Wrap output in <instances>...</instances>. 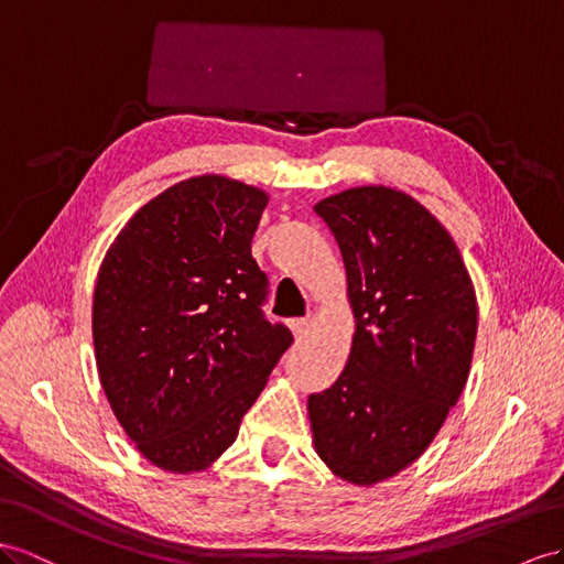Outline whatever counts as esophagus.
<instances>
[{
    "label": "esophagus",
    "instance_id": "1",
    "mask_svg": "<svg viewBox=\"0 0 564 564\" xmlns=\"http://www.w3.org/2000/svg\"><path fill=\"white\" fill-rule=\"evenodd\" d=\"M310 319H293L291 322V330H293V336H295V340H302L307 336V330H310Z\"/></svg>",
    "mask_w": 564,
    "mask_h": 564
}]
</instances>
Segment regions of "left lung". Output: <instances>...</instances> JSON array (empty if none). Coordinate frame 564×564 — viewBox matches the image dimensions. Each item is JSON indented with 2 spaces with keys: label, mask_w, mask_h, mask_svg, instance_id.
I'll return each mask as SVG.
<instances>
[{
  "label": "left lung",
  "mask_w": 564,
  "mask_h": 564,
  "mask_svg": "<svg viewBox=\"0 0 564 564\" xmlns=\"http://www.w3.org/2000/svg\"><path fill=\"white\" fill-rule=\"evenodd\" d=\"M314 212L340 248L355 314L348 365L307 400L314 451L343 481L373 486L410 467L457 405L476 295L455 240L408 193L350 187Z\"/></svg>",
  "instance_id": "obj_1"
}]
</instances>
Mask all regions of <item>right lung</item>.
<instances>
[{"label":"right lung","instance_id":"1","mask_svg":"<svg viewBox=\"0 0 564 564\" xmlns=\"http://www.w3.org/2000/svg\"><path fill=\"white\" fill-rule=\"evenodd\" d=\"M269 195L195 176L140 207L107 250L93 300L99 381L154 467L193 474L238 438L293 334L264 316L252 236Z\"/></svg>","mask_w":564,"mask_h":564}]
</instances>
